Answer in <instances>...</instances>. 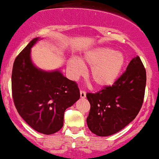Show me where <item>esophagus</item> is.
I'll return each mask as SVG.
<instances>
[{
  "label": "esophagus",
  "instance_id": "34e87169",
  "mask_svg": "<svg viewBox=\"0 0 159 159\" xmlns=\"http://www.w3.org/2000/svg\"><path fill=\"white\" fill-rule=\"evenodd\" d=\"M80 97H81V98H85V97H86V93L85 91H83V90H81L80 91Z\"/></svg>",
  "mask_w": 159,
  "mask_h": 159
}]
</instances>
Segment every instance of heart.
I'll list each match as a JSON object with an SVG mask.
<instances>
[{"mask_svg":"<svg viewBox=\"0 0 159 159\" xmlns=\"http://www.w3.org/2000/svg\"><path fill=\"white\" fill-rule=\"evenodd\" d=\"M125 57L123 53L108 47L96 48L85 54L82 59L70 58L67 68L73 78L82 75L83 66L91 67L89 78L99 88L108 86L116 81L124 69Z\"/></svg>","mask_w":159,"mask_h":159,"instance_id":"heart-1","label":"heart"}]
</instances>
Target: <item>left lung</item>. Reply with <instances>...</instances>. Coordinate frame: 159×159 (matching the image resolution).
<instances>
[{"instance_id":"obj_1","label":"left lung","mask_w":159,"mask_h":159,"mask_svg":"<svg viewBox=\"0 0 159 159\" xmlns=\"http://www.w3.org/2000/svg\"><path fill=\"white\" fill-rule=\"evenodd\" d=\"M146 81V70L136 56L113 85L96 93H88L90 110L86 122L90 131L98 136H108L130 124L142 107Z\"/></svg>"}]
</instances>
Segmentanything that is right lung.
<instances>
[{
	"mask_svg": "<svg viewBox=\"0 0 159 159\" xmlns=\"http://www.w3.org/2000/svg\"><path fill=\"white\" fill-rule=\"evenodd\" d=\"M39 39H33L14 61L12 97L18 113L31 128L51 135L62 128L64 112L79 99L80 92L76 82L59 70L45 71L34 65L31 48Z\"/></svg>",
	"mask_w": 159,
	"mask_h": 159,
	"instance_id": "right-lung-1",
	"label": "right lung"
}]
</instances>
